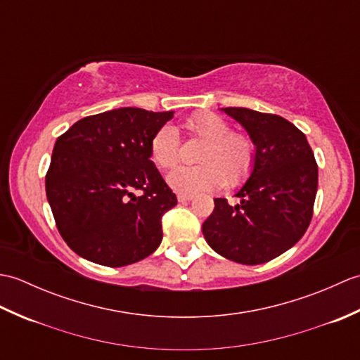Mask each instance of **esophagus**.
Masks as SVG:
<instances>
[{
	"mask_svg": "<svg viewBox=\"0 0 360 360\" xmlns=\"http://www.w3.org/2000/svg\"><path fill=\"white\" fill-rule=\"evenodd\" d=\"M192 200H193L192 193H184V192L178 193V201L179 202H187V201H192Z\"/></svg>",
	"mask_w": 360,
	"mask_h": 360,
	"instance_id": "obj_1",
	"label": "esophagus"
}]
</instances>
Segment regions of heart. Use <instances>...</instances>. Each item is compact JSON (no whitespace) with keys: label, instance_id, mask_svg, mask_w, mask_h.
Here are the masks:
<instances>
[{"label":"heart","instance_id":"1","mask_svg":"<svg viewBox=\"0 0 360 360\" xmlns=\"http://www.w3.org/2000/svg\"><path fill=\"white\" fill-rule=\"evenodd\" d=\"M190 137L202 141L193 167H181L168 174V184L184 193L238 187L249 179L257 162V142L248 131L231 129L217 112L204 111L184 122ZM151 160L162 170H172L181 158L179 137L170 125L160 127L150 141Z\"/></svg>","mask_w":360,"mask_h":360}]
</instances>
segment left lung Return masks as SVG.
Wrapping results in <instances>:
<instances>
[{"label":"left lung","mask_w":360,"mask_h":360,"mask_svg":"<svg viewBox=\"0 0 360 360\" xmlns=\"http://www.w3.org/2000/svg\"><path fill=\"white\" fill-rule=\"evenodd\" d=\"M257 142V162L250 178L231 205L217 198L204 221L209 246L241 264H262L277 258L302 238L312 219L319 167L300 129L277 114L249 108H224Z\"/></svg>","instance_id":"1"}]
</instances>
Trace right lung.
Instances as JSON below:
<instances>
[{
    "label": "right lung",
    "mask_w": 360,
    "mask_h": 360,
    "mask_svg": "<svg viewBox=\"0 0 360 360\" xmlns=\"http://www.w3.org/2000/svg\"><path fill=\"white\" fill-rule=\"evenodd\" d=\"M173 111L119 108L83 117L58 137L46 173L56 226L75 254L120 267L162 241V217L178 204L150 160V141Z\"/></svg>",
    "instance_id": "right-lung-1"
}]
</instances>
